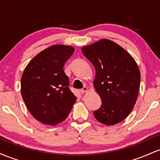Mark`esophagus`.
<instances>
[{
    "label": "esophagus",
    "mask_w": 160,
    "mask_h": 160,
    "mask_svg": "<svg viewBox=\"0 0 160 160\" xmlns=\"http://www.w3.org/2000/svg\"><path fill=\"white\" fill-rule=\"evenodd\" d=\"M88 90H89V89H88L87 86H84V87L82 88L81 90H80V92H81V94H83L84 92H88Z\"/></svg>",
    "instance_id": "1"
}]
</instances>
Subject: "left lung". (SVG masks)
I'll return each instance as SVG.
<instances>
[{"instance_id": "obj_1", "label": "left lung", "mask_w": 160, "mask_h": 160, "mask_svg": "<svg viewBox=\"0 0 160 160\" xmlns=\"http://www.w3.org/2000/svg\"><path fill=\"white\" fill-rule=\"evenodd\" d=\"M95 70L93 86L102 105L94 111L106 126L119 123L129 115L136 103L141 74L134 58L115 42L101 39L81 49Z\"/></svg>"}]
</instances>
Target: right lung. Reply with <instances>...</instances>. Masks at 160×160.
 <instances>
[{"label":"right lung","mask_w":160,"mask_h":160,"mask_svg":"<svg viewBox=\"0 0 160 160\" xmlns=\"http://www.w3.org/2000/svg\"><path fill=\"white\" fill-rule=\"evenodd\" d=\"M74 52L71 46L52 45L36 55L24 70L22 97L31 114L42 123L56 126L62 122L76 102L63 70Z\"/></svg>","instance_id":"right-lung-1"}]
</instances>
